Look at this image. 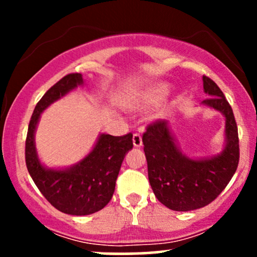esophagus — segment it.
I'll list each match as a JSON object with an SVG mask.
<instances>
[{
    "label": "esophagus",
    "mask_w": 257,
    "mask_h": 257,
    "mask_svg": "<svg viewBox=\"0 0 257 257\" xmlns=\"http://www.w3.org/2000/svg\"><path fill=\"white\" fill-rule=\"evenodd\" d=\"M133 144L135 147H141L143 146V138L140 134H134L133 135Z\"/></svg>",
    "instance_id": "obj_1"
}]
</instances>
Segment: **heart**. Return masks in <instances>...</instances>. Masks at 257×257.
<instances>
[{"label":"heart","mask_w":257,"mask_h":257,"mask_svg":"<svg viewBox=\"0 0 257 257\" xmlns=\"http://www.w3.org/2000/svg\"><path fill=\"white\" fill-rule=\"evenodd\" d=\"M169 85L167 83H157L152 87L147 88L144 93L132 104V108L134 111H146L149 108L158 106L167 98L169 94Z\"/></svg>","instance_id":"heart-1"}]
</instances>
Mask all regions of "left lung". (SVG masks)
<instances>
[{
  "label": "left lung",
  "mask_w": 257,
  "mask_h": 257,
  "mask_svg": "<svg viewBox=\"0 0 257 257\" xmlns=\"http://www.w3.org/2000/svg\"><path fill=\"white\" fill-rule=\"evenodd\" d=\"M202 106L225 117L223 145L220 152L204 157H190L181 151L173 125L159 120L149 125L143 137L149 180L153 193L167 208L190 211L208 205L222 192L239 162L238 129L223 93L214 81L203 76Z\"/></svg>",
  "instance_id": "left-lung-1"
}]
</instances>
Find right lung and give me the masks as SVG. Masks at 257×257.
<instances>
[{
	"label": "right lung",
	"mask_w": 257,
	"mask_h": 257,
	"mask_svg": "<svg viewBox=\"0 0 257 257\" xmlns=\"http://www.w3.org/2000/svg\"><path fill=\"white\" fill-rule=\"evenodd\" d=\"M83 84L81 73H71L53 85L35 107L25 143L26 167L38 190L61 213L76 216L96 213L110 202L123 159L133 149L132 134L100 133L88 155L72 166L51 168L41 162L35 141L41 114Z\"/></svg>",
	"instance_id": "obj_1"
}]
</instances>
